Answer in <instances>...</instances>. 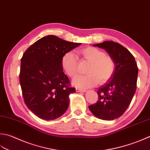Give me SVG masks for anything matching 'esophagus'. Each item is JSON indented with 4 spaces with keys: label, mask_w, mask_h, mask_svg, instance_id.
Wrapping results in <instances>:
<instances>
[{
    "label": "esophagus",
    "mask_w": 150,
    "mask_h": 150,
    "mask_svg": "<svg viewBox=\"0 0 150 150\" xmlns=\"http://www.w3.org/2000/svg\"><path fill=\"white\" fill-rule=\"evenodd\" d=\"M76 92H86V90L85 89H81V88H76Z\"/></svg>",
    "instance_id": "esophagus-1"
}]
</instances>
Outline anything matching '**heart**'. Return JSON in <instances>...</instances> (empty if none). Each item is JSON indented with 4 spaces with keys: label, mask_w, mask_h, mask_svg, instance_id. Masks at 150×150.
Wrapping results in <instances>:
<instances>
[{
    "label": "heart",
    "mask_w": 150,
    "mask_h": 150,
    "mask_svg": "<svg viewBox=\"0 0 150 150\" xmlns=\"http://www.w3.org/2000/svg\"><path fill=\"white\" fill-rule=\"evenodd\" d=\"M78 54L84 60L88 62L86 75H79L73 79V86L79 88H87L100 83H105L112 77L115 70V62L110 56L94 47H86L78 51ZM64 71L70 77L77 73L78 57L74 52L68 51L61 60Z\"/></svg>",
    "instance_id": "b5f03b06"
}]
</instances>
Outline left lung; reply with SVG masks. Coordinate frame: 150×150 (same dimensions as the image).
I'll use <instances>...</instances> for the list:
<instances>
[{
	"instance_id": "8db88e82",
	"label": "left lung",
	"mask_w": 150,
	"mask_h": 150,
	"mask_svg": "<svg viewBox=\"0 0 150 150\" xmlns=\"http://www.w3.org/2000/svg\"><path fill=\"white\" fill-rule=\"evenodd\" d=\"M93 45L105 49L114 59L116 67L112 77L99 88L98 102L88 108L98 118L113 120L129 106L137 89L139 69L133 54L120 44L106 41Z\"/></svg>"
}]
</instances>
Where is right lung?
Listing matches in <instances>:
<instances>
[{"label": "right lung", "instance_id": "right-lung-1", "mask_svg": "<svg viewBox=\"0 0 150 150\" xmlns=\"http://www.w3.org/2000/svg\"><path fill=\"white\" fill-rule=\"evenodd\" d=\"M80 43L64 40L54 35L41 38L28 47L21 62L19 81L26 106L35 115L45 120L59 118L69 104V88L61 60L66 52Z\"/></svg>", "mask_w": 150, "mask_h": 150}]
</instances>
